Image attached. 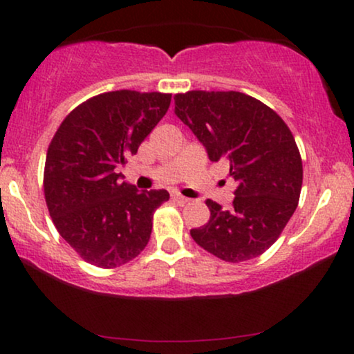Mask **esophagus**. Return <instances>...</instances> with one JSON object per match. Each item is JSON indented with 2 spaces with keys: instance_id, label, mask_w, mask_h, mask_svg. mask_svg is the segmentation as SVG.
Here are the masks:
<instances>
[{
  "instance_id": "1",
  "label": "esophagus",
  "mask_w": 354,
  "mask_h": 354,
  "mask_svg": "<svg viewBox=\"0 0 354 354\" xmlns=\"http://www.w3.org/2000/svg\"><path fill=\"white\" fill-rule=\"evenodd\" d=\"M172 200L177 203V205H180V206H185L187 203H190V200H188L187 196H182V195H178V193H176V195L172 196Z\"/></svg>"
}]
</instances>
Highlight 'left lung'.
<instances>
[{
  "instance_id": "8db88e82",
  "label": "left lung",
  "mask_w": 354,
  "mask_h": 354,
  "mask_svg": "<svg viewBox=\"0 0 354 354\" xmlns=\"http://www.w3.org/2000/svg\"><path fill=\"white\" fill-rule=\"evenodd\" d=\"M176 114L206 148L211 161L227 159L236 190L230 209L207 200L211 217L190 235L227 263L263 254L275 243L298 206L303 164L288 125L240 91L177 93Z\"/></svg>"
}]
</instances>
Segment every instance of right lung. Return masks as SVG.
<instances>
[{
	"label": "right lung",
	"mask_w": 354,
	"mask_h": 354,
	"mask_svg": "<svg viewBox=\"0 0 354 354\" xmlns=\"http://www.w3.org/2000/svg\"><path fill=\"white\" fill-rule=\"evenodd\" d=\"M172 95L118 90L72 109L46 153L43 190L59 235L86 263L119 268L142 253L166 190L138 192L120 180V164L137 154L167 113Z\"/></svg>",
	"instance_id": "obj_1"
}]
</instances>
